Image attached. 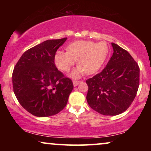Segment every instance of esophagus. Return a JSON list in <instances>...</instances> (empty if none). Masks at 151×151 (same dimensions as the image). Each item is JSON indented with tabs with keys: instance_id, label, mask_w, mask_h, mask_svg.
<instances>
[{
	"instance_id": "1",
	"label": "esophagus",
	"mask_w": 151,
	"mask_h": 151,
	"mask_svg": "<svg viewBox=\"0 0 151 151\" xmlns=\"http://www.w3.org/2000/svg\"><path fill=\"white\" fill-rule=\"evenodd\" d=\"M80 82H81V81H78V80H73V85H74V86H77L78 84H79Z\"/></svg>"
}]
</instances>
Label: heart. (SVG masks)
Instances as JSON below:
<instances>
[{
  "label": "heart",
  "instance_id": "obj_1",
  "mask_svg": "<svg viewBox=\"0 0 151 151\" xmlns=\"http://www.w3.org/2000/svg\"><path fill=\"white\" fill-rule=\"evenodd\" d=\"M109 47L105 42L95 43L90 40H78L67 47V51H58L55 63L59 69L68 72L75 65L76 59L79 65L72 73L74 78L82 74H93L98 71L109 53Z\"/></svg>",
  "mask_w": 151,
  "mask_h": 151
}]
</instances>
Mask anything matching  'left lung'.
Returning <instances> with one entry per match:
<instances>
[{"mask_svg": "<svg viewBox=\"0 0 151 151\" xmlns=\"http://www.w3.org/2000/svg\"><path fill=\"white\" fill-rule=\"evenodd\" d=\"M113 53L100 73L86 80V100L94 111L117 115L127 111L139 85V67L127 50L111 43Z\"/></svg>", "mask_w": 151, "mask_h": 151, "instance_id": "1", "label": "left lung"}]
</instances>
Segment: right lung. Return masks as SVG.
<instances>
[{"label": "right lung", "mask_w": 151, "mask_h": 151, "mask_svg": "<svg viewBox=\"0 0 151 151\" xmlns=\"http://www.w3.org/2000/svg\"><path fill=\"white\" fill-rule=\"evenodd\" d=\"M66 40H48L32 47L14 67V94L20 105L35 116L54 115L67 104L73 82L55 65V53Z\"/></svg>", "instance_id": "add662e5"}]
</instances>
